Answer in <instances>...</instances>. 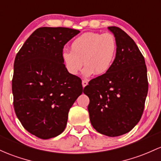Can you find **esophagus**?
I'll use <instances>...</instances> for the list:
<instances>
[{
	"label": "esophagus",
	"instance_id": "1",
	"mask_svg": "<svg viewBox=\"0 0 161 161\" xmlns=\"http://www.w3.org/2000/svg\"><path fill=\"white\" fill-rule=\"evenodd\" d=\"M82 87H86V86H87L88 85V81L87 80H82Z\"/></svg>",
	"mask_w": 161,
	"mask_h": 161
}]
</instances>
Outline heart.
Instances as JSON below:
<instances>
[{"label":"heart","instance_id":"1","mask_svg":"<svg viewBox=\"0 0 161 161\" xmlns=\"http://www.w3.org/2000/svg\"><path fill=\"white\" fill-rule=\"evenodd\" d=\"M118 52L117 40L110 33L87 32L75 38L71 43V51L63 53V60L67 70L76 75L86 66V76L106 74L112 67Z\"/></svg>","mask_w":161,"mask_h":161}]
</instances>
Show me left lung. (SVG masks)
Here are the masks:
<instances>
[{
	"mask_svg": "<svg viewBox=\"0 0 161 161\" xmlns=\"http://www.w3.org/2000/svg\"><path fill=\"white\" fill-rule=\"evenodd\" d=\"M115 36L118 52L111 69L92 79L83 92L89 98L92 125L98 133L117 137L129 132L140 121L148 91L145 61L125 31L108 26Z\"/></svg>",
	"mask_w": 161,
	"mask_h": 161,
	"instance_id": "1",
	"label": "left lung"
}]
</instances>
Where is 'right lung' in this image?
<instances>
[{"mask_svg":"<svg viewBox=\"0 0 161 161\" xmlns=\"http://www.w3.org/2000/svg\"><path fill=\"white\" fill-rule=\"evenodd\" d=\"M66 27H40L26 40L14 64L12 92L16 115L41 139L60 135L68 113L82 93V80L63 60L65 44L79 33Z\"/></svg>","mask_w":161,"mask_h":161,"instance_id":"add662e5","label":"right lung"}]
</instances>
